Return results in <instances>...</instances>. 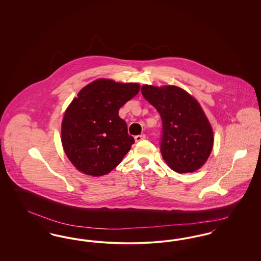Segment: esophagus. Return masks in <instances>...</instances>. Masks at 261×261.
<instances>
[{
	"label": "esophagus",
	"instance_id": "esophagus-1",
	"mask_svg": "<svg viewBox=\"0 0 261 261\" xmlns=\"http://www.w3.org/2000/svg\"><path fill=\"white\" fill-rule=\"evenodd\" d=\"M145 139H146V135H145V134L138 135V136L135 137V141H136V142H141V141H143V140H145Z\"/></svg>",
	"mask_w": 261,
	"mask_h": 261
}]
</instances>
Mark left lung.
<instances>
[{
  "instance_id": "left-lung-1",
  "label": "left lung",
  "mask_w": 261,
  "mask_h": 261,
  "mask_svg": "<svg viewBox=\"0 0 261 261\" xmlns=\"http://www.w3.org/2000/svg\"><path fill=\"white\" fill-rule=\"evenodd\" d=\"M141 92L162 117L163 160L178 173L199 169L211 154L213 132L198 100L171 85H144Z\"/></svg>"
}]
</instances>
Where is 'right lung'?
<instances>
[{"instance_id": "add662e5", "label": "right lung", "mask_w": 261, "mask_h": 261, "mask_svg": "<svg viewBox=\"0 0 261 261\" xmlns=\"http://www.w3.org/2000/svg\"><path fill=\"white\" fill-rule=\"evenodd\" d=\"M139 91L138 83L98 79L77 94L63 115L62 143L79 171L101 176L123 160L135 141L118 111Z\"/></svg>"}]
</instances>
